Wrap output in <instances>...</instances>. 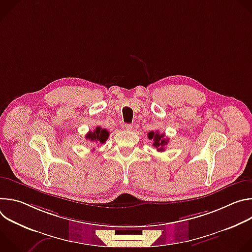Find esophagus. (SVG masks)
Returning a JSON list of instances; mask_svg holds the SVG:
<instances>
[{"instance_id":"34e87169","label":"esophagus","mask_w":252,"mask_h":252,"mask_svg":"<svg viewBox=\"0 0 252 252\" xmlns=\"http://www.w3.org/2000/svg\"><path fill=\"white\" fill-rule=\"evenodd\" d=\"M124 127H125L126 130H131V129H132V125H130V124H126V125L124 126Z\"/></svg>"}]
</instances>
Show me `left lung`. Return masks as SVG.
<instances>
[{
    "label": "left lung",
    "instance_id": "obj_1",
    "mask_svg": "<svg viewBox=\"0 0 252 252\" xmlns=\"http://www.w3.org/2000/svg\"><path fill=\"white\" fill-rule=\"evenodd\" d=\"M164 133H159L158 131H151L149 132L148 136L150 139H153L154 140V143L153 146L155 148H157V151L158 152H164L165 151V147L168 143L169 139L164 137Z\"/></svg>",
    "mask_w": 252,
    "mask_h": 252
}]
</instances>
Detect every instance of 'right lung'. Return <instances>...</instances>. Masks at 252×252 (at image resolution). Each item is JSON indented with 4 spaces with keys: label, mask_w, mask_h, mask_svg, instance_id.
<instances>
[{
    "label": "right lung",
    "mask_w": 252,
    "mask_h": 252,
    "mask_svg": "<svg viewBox=\"0 0 252 252\" xmlns=\"http://www.w3.org/2000/svg\"><path fill=\"white\" fill-rule=\"evenodd\" d=\"M110 133L105 128H101L100 126H96L94 131H89L86 134V138L91 140L92 142H96V143H104L109 137Z\"/></svg>",
    "instance_id": "add662e5"
}]
</instances>
